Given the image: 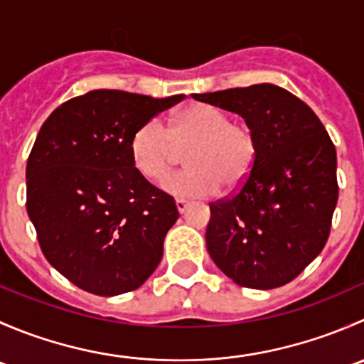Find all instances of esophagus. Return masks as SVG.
<instances>
[{
	"mask_svg": "<svg viewBox=\"0 0 364 364\" xmlns=\"http://www.w3.org/2000/svg\"><path fill=\"white\" fill-rule=\"evenodd\" d=\"M176 208H178L179 213H185L186 208H188V200L178 199V200H176Z\"/></svg>",
	"mask_w": 364,
	"mask_h": 364,
	"instance_id": "obj_1",
	"label": "esophagus"
}]
</instances>
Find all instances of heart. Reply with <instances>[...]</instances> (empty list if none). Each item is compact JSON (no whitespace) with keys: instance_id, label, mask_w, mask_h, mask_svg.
Listing matches in <instances>:
<instances>
[{"instance_id":"1","label":"heart","mask_w":364,"mask_h":364,"mask_svg":"<svg viewBox=\"0 0 364 364\" xmlns=\"http://www.w3.org/2000/svg\"><path fill=\"white\" fill-rule=\"evenodd\" d=\"M188 167L167 176L161 190L178 199L213 196L223 185L240 186L255 164L257 137L248 124L232 121L229 112L209 104L185 107L172 117L168 130L160 119L146 121L130 141L135 168L159 181L178 159V148H188Z\"/></svg>"}]
</instances>
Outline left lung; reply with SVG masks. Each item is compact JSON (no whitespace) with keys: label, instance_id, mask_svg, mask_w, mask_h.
I'll return each instance as SVG.
<instances>
[{"label":"left lung","instance_id":"obj_1","mask_svg":"<svg viewBox=\"0 0 364 364\" xmlns=\"http://www.w3.org/2000/svg\"><path fill=\"white\" fill-rule=\"evenodd\" d=\"M192 97L240 114L259 144L237 193L209 204V255L241 287H282L329 237L338 200L335 144L315 112L274 84Z\"/></svg>","mask_w":364,"mask_h":364}]
</instances>
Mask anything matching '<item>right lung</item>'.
<instances>
[{
  "label": "right lung",
  "mask_w": 364,
  "mask_h": 364,
  "mask_svg": "<svg viewBox=\"0 0 364 364\" xmlns=\"http://www.w3.org/2000/svg\"><path fill=\"white\" fill-rule=\"evenodd\" d=\"M183 98L95 90L61 104L40 128L26 167V208L46 259L82 291H135L160 264L179 213L135 168L130 141Z\"/></svg>",
  "instance_id": "1"
}]
</instances>
